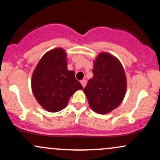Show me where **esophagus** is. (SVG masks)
I'll return each instance as SVG.
<instances>
[{
  "label": "esophagus",
  "mask_w": 160,
  "mask_h": 160,
  "mask_svg": "<svg viewBox=\"0 0 160 160\" xmlns=\"http://www.w3.org/2000/svg\"><path fill=\"white\" fill-rule=\"evenodd\" d=\"M80 83H81V85L82 86V87H85L86 85V81L85 80H82L81 81H80Z\"/></svg>",
  "instance_id": "1"
}]
</instances>
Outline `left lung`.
Listing matches in <instances>:
<instances>
[{"instance_id":"8db88e82","label":"left lung","mask_w":160,"mask_h":160,"mask_svg":"<svg viewBox=\"0 0 160 160\" xmlns=\"http://www.w3.org/2000/svg\"><path fill=\"white\" fill-rule=\"evenodd\" d=\"M92 73L83 91L93 111L108 113L120 105L126 94L123 68L115 57L102 52L95 59Z\"/></svg>"}]
</instances>
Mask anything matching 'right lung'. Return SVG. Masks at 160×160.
Wrapping results in <instances>:
<instances>
[{
    "label": "right lung",
    "instance_id": "obj_1",
    "mask_svg": "<svg viewBox=\"0 0 160 160\" xmlns=\"http://www.w3.org/2000/svg\"><path fill=\"white\" fill-rule=\"evenodd\" d=\"M66 58L63 49H52L42 57L33 73V93L38 103L49 112L65 108L71 95L82 89L74 71L68 70Z\"/></svg>",
    "mask_w": 160,
    "mask_h": 160
}]
</instances>
